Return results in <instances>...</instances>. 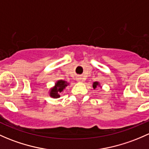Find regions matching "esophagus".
I'll return each instance as SVG.
<instances>
[{
    "label": "esophagus",
    "mask_w": 149,
    "mask_h": 149,
    "mask_svg": "<svg viewBox=\"0 0 149 149\" xmlns=\"http://www.w3.org/2000/svg\"><path fill=\"white\" fill-rule=\"evenodd\" d=\"M78 81H81V78H79V79H78Z\"/></svg>",
    "instance_id": "esophagus-1"
}]
</instances>
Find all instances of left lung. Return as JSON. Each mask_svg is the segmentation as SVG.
I'll list each match as a JSON object with an SVG mask.
<instances>
[{
    "instance_id": "8db88e82",
    "label": "left lung",
    "mask_w": 149,
    "mask_h": 149,
    "mask_svg": "<svg viewBox=\"0 0 149 149\" xmlns=\"http://www.w3.org/2000/svg\"><path fill=\"white\" fill-rule=\"evenodd\" d=\"M97 86H98V82H94V83H93V88H95L97 87Z\"/></svg>"
}]
</instances>
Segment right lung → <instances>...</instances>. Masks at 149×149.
<instances>
[{
	"label": "right lung",
	"instance_id": "right-lung-1",
	"mask_svg": "<svg viewBox=\"0 0 149 149\" xmlns=\"http://www.w3.org/2000/svg\"><path fill=\"white\" fill-rule=\"evenodd\" d=\"M65 86H67V84L65 83V81L60 80V81H58L56 83V86H55L54 88L51 90L50 95L55 98H59L60 97V93H62Z\"/></svg>",
	"mask_w": 149,
	"mask_h": 149
}]
</instances>
